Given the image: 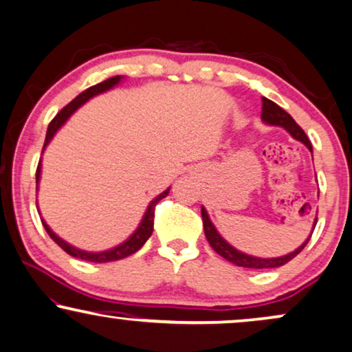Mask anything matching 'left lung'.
Here are the masks:
<instances>
[{
  "label": "left lung",
  "mask_w": 352,
  "mask_h": 352,
  "mask_svg": "<svg viewBox=\"0 0 352 352\" xmlns=\"http://www.w3.org/2000/svg\"><path fill=\"white\" fill-rule=\"evenodd\" d=\"M261 102H263V107H261V120H263L266 124H271V126L284 128V130H286L289 135L294 138V140L300 141L302 144H305L307 149L312 153V144H310L309 138H307L304 130H302L299 124L294 122V118H292L291 115L286 112V110H283L278 104H274L273 100H270V99H266V97H263ZM201 217H203L204 235H206L209 245L212 247V250H214L217 255H221L222 258H226V260L230 261V263L242 266V268L263 270V268H278V266L286 265L287 261H291L292 258L297 256L302 250H304V247L307 245V243H309L310 237H312V234H310L309 239H307L299 248H296L294 252L287 253V255H284V256L258 258V256L247 255V253H243V252H239L237 248H234L229 242H226V240L221 237V234L216 230L214 224H212L211 219H209L206 209H204L203 206H201ZM315 226H317V217H315L314 229H315ZM312 232H314V230H312Z\"/></svg>",
  "instance_id": "obj_1"
}]
</instances>
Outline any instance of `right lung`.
<instances>
[{
	"mask_svg": "<svg viewBox=\"0 0 352 352\" xmlns=\"http://www.w3.org/2000/svg\"><path fill=\"white\" fill-rule=\"evenodd\" d=\"M122 79H123V76H113V78L107 79V81H104V82L96 84V86L89 87L84 92H81V94H79L76 99L71 100L69 104L65 107V109H61L60 112H58L56 117L52 120L50 124H48L47 136H45V144H43V149L47 148V144L50 143V141L53 140V136H55V133L60 130L61 126H63L66 120H68L74 112H76L79 107H81L82 104H86L89 99H92V97L99 96V94H102V92H105V91H110V89L117 86V84L122 81ZM40 173H42V161L38 162L37 173H35V182H37V188H38V182H40ZM168 190H170V188H167L166 191H162V193L159 195V197H155L153 201L149 203V206H148V209H146V212H144L143 219H141V222H140V226H138V229L130 235V237L124 240L123 243H120V245L113 247V248H109V250H104V252H86V250H81V248H76L74 245H71V243L65 242L63 239L58 237V235L53 232L50 228H48V224L42 219V217H40V219H42L43 228H45L47 234L50 235L53 242L58 243V245L63 248V250L68 253V255L74 256V258H81V260H86V261H92V263H107V261H117V260H122V258L130 256L135 252L140 250V248L146 243V240L151 237V234H153V229H154V209H155V204L161 201L162 198L167 197Z\"/></svg>",
	"mask_w": 352,
	"mask_h": 352,
	"instance_id": "1",
	"label": "right lung"
}]
</instances>
